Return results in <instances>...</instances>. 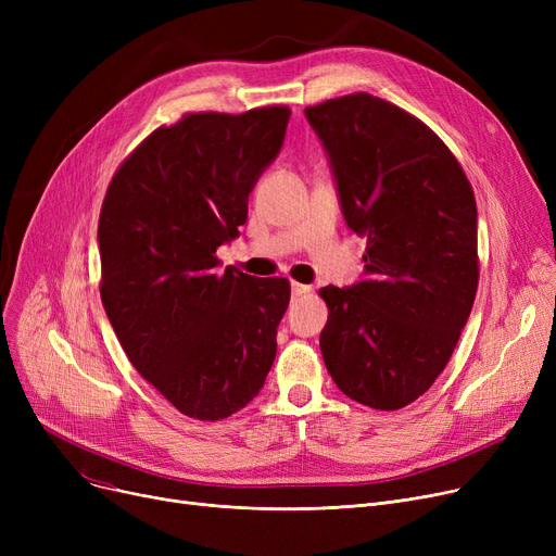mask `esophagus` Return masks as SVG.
Instances as JSON below:
<instances>
[{"mask_svg":"<svg viewBox=\"0 0 556 556\" xmlns=\"http://www.w3.org/2000/svg\"><path fill=\"white\" fill-rule=\"evenodd\" d=\"M311 290V286H304V283H298V281H293L290 283V295L293 298H302V295H306Z\"/></svg>","mask_w":556,"mask_h":556,"instance_id":"1","label":"esophagus"}]
</instances>
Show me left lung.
I'll return each mask as SVG.
<instances>
[{"instance_id":"left-lung-1","label":"left lung","mask_w":556,"mask_h":556,"mask_svg":"<svg viewBox=\"0 0 556 556\" xmlns=\"http://www.w3.org/2000/svg\"><path fill=\"white\" fill-rule=\"evenodd\" d=\"M346 227L367 239L363 279L319 290L325 365L349 399L399 410L451 361L478 290V207L446 143L405 110L349 94L304 110Z\"/></svg>"}]
</instances>
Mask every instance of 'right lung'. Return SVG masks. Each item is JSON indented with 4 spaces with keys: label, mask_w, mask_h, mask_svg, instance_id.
<instances>
[{
    "label": "right lung",
    "mask_w": 556,
    "mask_h": 556,
    "mask_svg": "<svg viewBox=\"0 0 556 556\" xmlns=\"http://www.w3.org/2000/svg\"><path fill=\"white\" fill-rule=\"evenodd\" d=\"M290 110L187 114L114 173L99 218L101 300L132 367L187 417L218 421L266 383L288 279H258L216 250L279 155Z\"/></svg>",
    "instance_id": "1"
}]
</instances>
